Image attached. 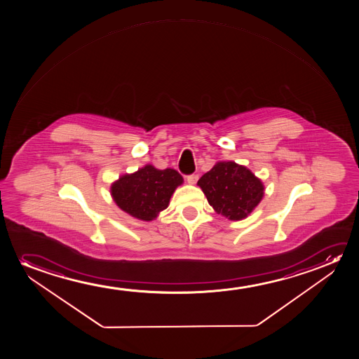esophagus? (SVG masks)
<instances>
[{"label": "esophagus", "instance_id": "esophagus-1", "mask_svg": "<svg viewBox=\"0 0 359 359\" xmlns=\"http://www.w3.org/2000/svg\"><path fill=\"white\" fill-rule=\"evenodd\" d=\"M197 180H198V177L195 175V174H191V175H187V182L190 184V185H195L196 184Z\"/></svg>", "mask_w": 359, "mask_h": 359}]
</instances>
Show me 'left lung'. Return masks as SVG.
<instances>
[{
	"mask_svg": "<svg viewBox=\"0 0 359 359\" xmlns=\"http://www.w3.org/2000/svg\"><path fill=\"white\" fill-rule=\"evenodd\" d=\"M197 185L213 210L231 221L249 216L265 195L261 179L250 169L231 161L217 162Z\"/></svg>",
	"mask_w": 359,
	"mask_h": 359,
	"instance_id": "8db88e82",
	"label": "left lung"
}]
</instances>
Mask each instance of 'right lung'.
<instances>
[{
  "label": "right lung",
  "instance_id": "obj_1",
  "mask_svg": "<svg viewBox=\"0 0 359 359\" xmlns=\"http://www.w3.org/2000/svg\"><path fill=\"white\" fill-rule=\"evenodd\" d=\"M184 179L172 168L164 170L146 164L137 172L123 174L111 184L114 202L123 212L141 221L151 222L169 205L170 197Z\"/></svg>",
  "mask_w": 359,
  "mask_h": 359
}]
</instances>
